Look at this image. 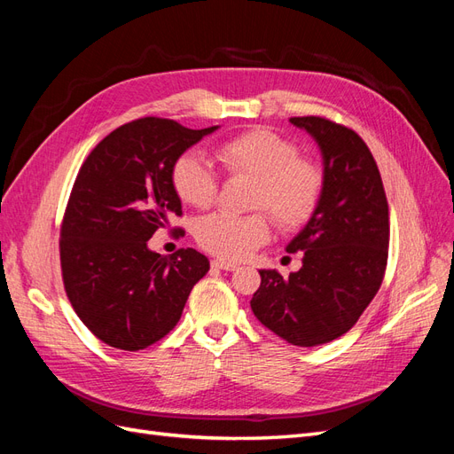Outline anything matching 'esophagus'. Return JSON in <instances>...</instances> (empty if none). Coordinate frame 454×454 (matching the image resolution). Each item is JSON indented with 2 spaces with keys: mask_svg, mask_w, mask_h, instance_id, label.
Instances as JSON below:
<instances>
[{
  "mask_svg": "<svg viewBox=\"0 0 454 454\" xmlns=\"http://www.w3.org/2000/svg\"><path fill=\"white\" fill-rule=\"evenodd\" d=\"M212 267L214 269H222V270H237L239 269L237 263H231V261H225V259H214L212 261Z\"/></svg>",
  "mask_w": 454,
  "mask_h": 454,
  "instance_id": "esophagus-1",
  "label": "esophagus"
}]
</instances>
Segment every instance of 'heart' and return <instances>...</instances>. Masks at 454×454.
I'll use <instances>...</instances> for the list:
<instances>
[{
    "label": "heart",
    "instance_id": "1",
    "mask_svg": "<svg viewBox=\"0 0 454 454\" xmlns=\"http://www.w3.org/2000/svg\"><path fill=\"white\" fill-rule=\"evenodd\" d=\"M217 159L232 176L255 182L252 206L265 208L282 229L307 223L320 202L324 174L318 164L299 157V147L284 136L255 129L217 147ZM180 199L195 208H208L217 195V176L195 151L182 155L172 168ZM265 214L235 215L215 212L197 223L195 237L206 252L223 259H244L269 239Z\"/></svg>",
    "mask_w": 454,
    "mask_h": 454
}]
</instances>
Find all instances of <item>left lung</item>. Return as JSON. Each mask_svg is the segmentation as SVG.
I'll return each mask as SVG.
<instances>
[{
  "label": "left lung",
  "mask_w": 454,
  "mask_h": 454,
  "mask_svg": "<svg viewBox=\"0 0 454 454\" xmlns=\"http://www.w3.org/2000/svg\"><path fill=\"white\" fill-rule=\"evenodd\" d=\"M322 155L324 189L312 217L287 242L303 267L284 278L261 269L252 310L295 347L345 335L377 295L388 259V202L377 162L354 130L322 117H294Z\"/></svg>",
  "instance_id": "left-lung-1"
}]
</instances>
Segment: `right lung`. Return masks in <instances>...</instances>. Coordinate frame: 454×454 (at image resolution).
Returning a JSON list of instances; mask_svg holds the SVG:
<instances>
[{"label":"right lung","instance_id":"obj_1","mask_svg":"<svg viewBox=\"0 0 454 454\" xmlns=\"http://www.w3.org/2000/svg\"><path fill=\"white\" fill-rule=\"evenodd\" d=\"M217 129L138 119L106 136L81 167L62 223V277L81 322L106 345L134 352L162 339L210 270L193 248L167 257L147 240L182 214L176 160Z\"/></svg>","mask_w":454,"mask_h":454}]
</instances>
